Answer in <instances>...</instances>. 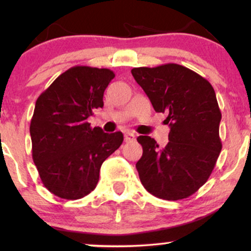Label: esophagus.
Segmentation results:
<instances>
[{"instance_id": "esophagus-1", "label": "esophagus", "mask_w": 251, "mask_h": 251, "mask_svg": "<svg viewBox=\"0 0 251 251\" xmlns=\"http://www.w3.org/2000/svg\"><path fill=\"white\" fill-rule=\"evenodd\" d=\"M135 139V134L133 133V132H125V142H133V140Z\"/></svg>"}]
</instances>
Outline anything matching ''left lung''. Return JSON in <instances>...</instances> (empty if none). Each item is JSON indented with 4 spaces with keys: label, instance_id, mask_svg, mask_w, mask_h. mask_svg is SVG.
<instances>
[{
    "label": "left lung",
    "instance_id": "obj_1",
    "mask_svg": "<svg viewBox=\"0 0 251 251\" xmlns=\"http://www.w3.org/2000/svg\"><path fill=\"white\" fill-rule=\"evenodd\" d=\"M155 112H166L169 143L160 149L153 138L139 135L143 155L135 168L151 195L178 201L195 194L214 170L222 143V114L214 87L194 71L166 63L131 71Z\"/></svg>",
    "mask_w": 251,
    "mask_h": 251
}]
</instances>
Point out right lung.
Returning <instances> with one entry per match:
<instances>
[{"label": "right lung", "instance_id": "right-lung-1", "mask_svg": "<svg viewBox=\"0 0 251 251\" xmlns=\"http://www.w3.org/2000/svg\"><path fill=\"white\" fill-rule=\"evenodd\" d=\"M114 73L72 67L37 98L30 122L31 152L43 185L63 200H79L96 189L106 158L123 144L122 132L91 127L87 118L103 106Z\"/></svg>", "mask_w": 251, "mask_h": 251}]
</instances>
